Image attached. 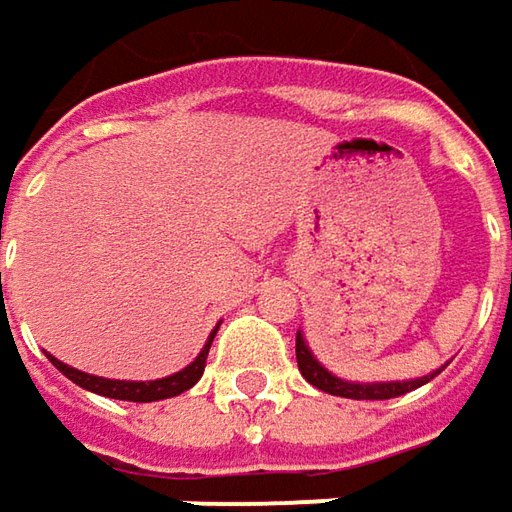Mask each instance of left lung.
<instances>
[{"mask_svg":"<svg viewBox=\"0 0 512 512\" xmlns=\"http://www.w3.org/2000/svg\"><path fill=\"white\" fill-rule=\"evenodd\" d=\"M296 362H299L302 376H305L313 387L325 390L330 396H342V399H396V396H404V393H410V390L427 384L436 373H442V370H436V373H430V376L410 379V382H344L339 376H333L327 367H322L319 359L310 353L302 330L296 333Z\"/></svg>","mask_w":512,"mask_h":512,"instance_id":"left-lung-1","label":"left lung"}]
</instances>
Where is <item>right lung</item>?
Instances as JSON below:
<instances>
[{
    "label": "right lung",
    "instance_id": "1",
    "mask_svg": "<svg viewBox=\"0 0 512 512\" xmlns=\"http://www.w3.org/2000/svg\"><path fill=\"white\" fill-rule=\"evenodd\" d=\"M219 330V327H216ZM216 330L210 333V339L202 347V353L187 364L185 370L173 373V376H165V379H153V382H119V379H102V376H90V373H82L70 364L59 362L56 356H50L53 367L59 373H65L70 382L85 387L90 393H99V396H108V399H119V402H159V399H170V396H179L190 390L193 384L202 379L205 373V362H207V350H210V342L216 336Z\"/></svg>",
    "mask_w": 512,
    "mask_h": 512
}]
</instances>
